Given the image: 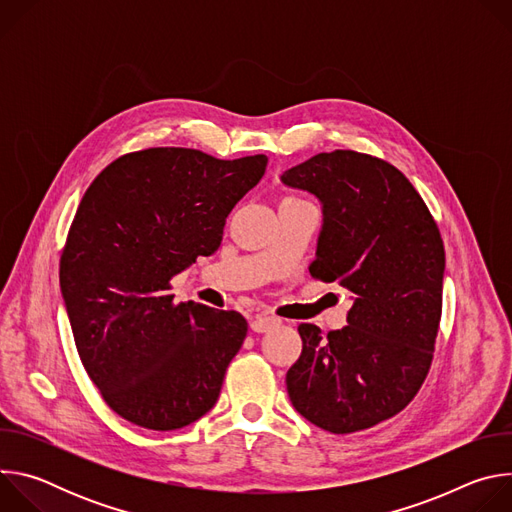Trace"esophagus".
<instances>
[{"label":"esophagus","instance_id":"34e87169","mask_svg":"<svg viewBox=\"0 0 512 512\" xmlns=\"http://www.w3.org/2000/svg\"><path fill=\"white\" fill-rule=\"evenodd\" d=\"M279 324V318H273V316H265V314H259L255 316V320L251 322V330L253 332H267L271 328H275Z\"/></svg>","mask_w":512,"mask_h":512}]
</instances>
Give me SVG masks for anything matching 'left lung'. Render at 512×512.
Here are the masks:
<instances>
[{
    "label": "left lung",
    "instance_id": "1",
    "mask_svg": "<svg viewBox=\"0 0 512 512\" xmlns=\"http://www.w3.org/2000/svg\"><path fill=\"white\" fill-rule=\"evenodd\" d=\"M320 198L324 227L310 275L352 294L348 326L300 324L285 375L291 405L330 433L369 429L421 389L442 320L444 241L413 184L389 162L334 150L287 170Z\"/></svg>",
    "mask_w": 512,
    "mask_h": 512
}]
</instances>
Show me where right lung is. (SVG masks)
<instances>
[{
    "instance_id": "add662e5",
    "label": "right lung",
    "mask_w": 512,
    "mask_h": 512,
    "mask_svg": "<svg viewBox=\"0 0 512 512\" xmlns=\"http://www.w3.org/2000/svg\"><path fill=\"white\" fill-rule=\"evenodd\" d=\"M265 166L263 154L150 148L117 158L87 188L60 255V289L87 375L133 425L180 429L221 395L247 320L174 304L170 281L221 247L227 216Z\"/></svg>"
}]
</instances>
